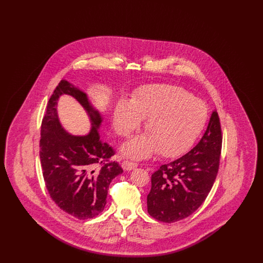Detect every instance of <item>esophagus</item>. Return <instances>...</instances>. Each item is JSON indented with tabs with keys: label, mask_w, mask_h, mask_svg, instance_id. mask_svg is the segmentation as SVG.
<instances>
[{
	"label": "esophagus",
	"mask_w": 263,
	"mask_h": 263,
	"mask_svg": "<svg viewBox=\"0 0 263 263\" xmlns=\"http://www.w3.org/2000/svg\"><path fill=\"white\" fill-rule=\"evenodd\" d=\"M137 165V163L128 162V161H125V162L122 163V167H123L125 171H132V170L136 168Z\"/></svg>",
	"instance_id": "esophagus-1"
}]
</instances>
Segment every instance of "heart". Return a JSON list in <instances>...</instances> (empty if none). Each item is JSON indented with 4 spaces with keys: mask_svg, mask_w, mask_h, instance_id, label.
<instances>
[{
    "mask_svg": "<svg viewBox=\"0 0 263 263\" xmlns=\"http://www.w3.org/2000/svg\"><path fill=\"white\" fill-rule=\"evenodd\" d=\"M146 119L147 135L131 139L122 153L144 159L154 152L175 157L192 144L206 119V107L186 90L170 85H151L139 89L129 100L119 102L113 112V127L121 136H128Z\"/></svg>",
    "mask_w": 263,
    "mask_h": 263,
    "instance_id": "1",
    "label": "heart"
}]
</instances>
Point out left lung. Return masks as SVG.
<instances>
[{
	"label": "left lung",
	"instance_id": "left-lung-1",
	"mask_svg": "<svg viewBox=\"0 0 263 263\" xmlns=\"http://www.w3.org/2000/svg\"><path fill=\"white\" fill-rule=\"evenodd\" d=\"M221 149V124L214 110L199 143L152 175V187L147 196L151 216L163 223H175L195 212L214 184Z\"/></svg>",
	"mask_w": 263,
	"mask_h": 263
}]
</instances>
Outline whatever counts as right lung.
Masks as SVG:
<instances>
[{
	"instance_id": "add662e5",
	"label": "right lung",
	"mask_w": 263,
	"mask_h": 263,
	"mask_svg": "<svg viewBox=\"0 0 263 263\" xmlns=\"http://www.w3.org/2000/svg\"><path fill=\"white\" fill-rule=\"evenodd\" d=\"M63 94L73 96L88 113L92 128L87 136H72L61 125L57 103ZM101 122L87 93L66 80L55 88L42 119L39 156L45 185L56 205L79 220L103 211L110 182L123 172L118 163H108L114 151L100 139Z\"/></svg>"
}]
</instances>
